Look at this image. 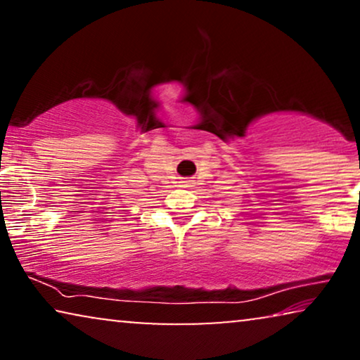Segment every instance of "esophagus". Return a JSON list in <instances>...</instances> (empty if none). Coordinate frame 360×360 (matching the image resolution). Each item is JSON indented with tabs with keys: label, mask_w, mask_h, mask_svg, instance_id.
Segmentation results:
<instances>
[{
	"label": "esophagus",
	"mask_w": 360,
	"mask_h": 360,
	"mask_svg": "<svg viewBox=\"0 0 360 360\" xmlns=\"http://www.w3.org/2000/svg\"><path fill=\"white\" fill-rule=\"evenodd\" d=\"M184 185H185V186H190V180H185Z\"/></svg>",
	"instance_id": "1"
}]
</instances>
